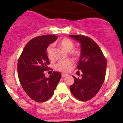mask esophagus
I'll list each match as a JSON object with an SVG mask.
<instances>
[{"mask_svg": "<svg viewBox=\"0 0 123 123\" xmlns=\"http://www.w3.org/2000/svg\"><path fill=\"white\" fill-rule=\"evenodd\" d=\"M67 75H68V74H62V77H63V78L64 77L67 76Z\"/></svg>", "mask_w": 123, "mask_h": 123, "instance_id": "1", "label": "esophagus"}]
</instances>
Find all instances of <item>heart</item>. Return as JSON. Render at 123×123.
<instances>
[{
	"label": "heart",
	"mask_w": 123,
	"mask_h": 123,
	"mask_svg": "<svg viewBox=\"0 0 123 123\" xmlns=\"http://www.w3.org/2000/svg\"><path fill=\"white\" fill-rule=\"evenodd\" d=\"M58 43L62 46V48L66 50L67 51H70L72 50L74 47V43L73 41L68 38H64L59 40L58 42ZM54 47L53 45H50L47 49V54L48 56L50 59L53 58V53ZM72 54L74 56L77 57L80 55V50L77 49H74L72 51ZM73 62L70 59H66L62 60L59 62L55 66V68L58 70H59L62 72H68L71 70L73 65Z\"/></svg>",
	"instance_id": "1"
}]
</instances>
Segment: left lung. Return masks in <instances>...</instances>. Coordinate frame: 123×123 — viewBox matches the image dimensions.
Wrapping results in <instances>:
<instances>
[{
    "mask_svg": "<svg viewBox=\"0 0 123 123\" xmlns=\"http://www.w3.org/2000/svg\"><path fill=\"white\" fill-rule=\"evenodd\" d=\"M80 45V59L77 68L82 70V78L74 76L70 86L74 96L80 101L89 100L97 93L103 85L106 70V60L98 45L92 38L82 35H69Z\"/></svg>",
    "mask_w": 123,
    "mask_h": 123,
    "instance_id": "8db88e82",
    "label": "left lung"
}]
</instances>
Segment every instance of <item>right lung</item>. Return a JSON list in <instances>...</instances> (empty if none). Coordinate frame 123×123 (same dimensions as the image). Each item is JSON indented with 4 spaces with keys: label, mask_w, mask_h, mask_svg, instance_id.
Returning a JSON list of instances; mask_svg holds the SVG:
<instances>
[{
    "label": "right lung",
    "mask_w": 123,
    "mask_h": 123,
    "mask_svg": "<svg viewBox=\"0 0 123 123\" xmlns=\"http://www.w3.org/2000/svg\"><path fill=\"white\" fill-rule=\"evenodd\" d=\"M53 35L36 37L28 42L18 61V75L27 95L37 102L48 100L54 94L62 77L61 73L53 72L48 78L45 72L50 64L46 49L57 39Z\"/></svg>",
    "instance_id": "right-lung-1"
}]
</instances>
